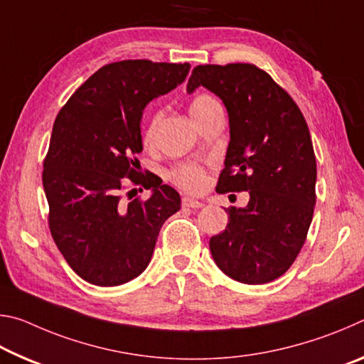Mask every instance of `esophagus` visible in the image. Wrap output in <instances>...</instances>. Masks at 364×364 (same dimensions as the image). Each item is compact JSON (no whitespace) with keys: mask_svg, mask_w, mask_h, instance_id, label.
<instances>
[{"mask_svg":"<svg viewBox=\"0 0 364 364\" xmlns=\"http://www.w3.org/2000/svg\"><path fill=\"white\" fill-rule=\"evenodd\" d=\"M202 202L197 200V199H193V197H183V207H188V208H200Z\"/></svg>","mask_w":364,"mask_h":364,"instance_id":"esophagus-1","label":"esophagus"}]
</instances>
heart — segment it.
I'll list each match as a JSON object with an SVG mask.
<instances>
[{
    "instance_id": "1",
    "label": "heart",
    "mask_w": 364,
    "mask_h": 364,
    "mask_svg": "<svg viewBox=\"0 0 364 364\" xmlns=\"http://www.w3.org/2000/svg\"><path fill=\"white\" fill-rule=\"evenodd\" d=\"M215 102L217 101L207 95L196 96L189 104L191 117L194 119V117L200 115L204 110H207ZM159 120H160V112H156L151 117L149 122H147V127L144 130V143L146 144H152L154 139H156V130H157ZM171 180H173L178 186H181L183 189L191 191V193H196V191H199V189H202V186H204L205 173H204V170L199 167V165L183 164V165H178V167L171 171Z\"/></svg>"
}]
</instances>
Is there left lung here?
Wrapping results in <instances>:
<instances>
[{
    "instance_id": "8db88e82",
    "label": "left lung",
    "mask_w": 364,
    "mask_h": 364,
    "mask_svg": "<svg viewBox=\"0 0 364 364\" xmlns=\"http://www.w3.org/2000/svg\"><path fill=\"white\" fill-rule=\"evenodd\" d=\"M204 86L223 101L230 120L218 193L249 191L230 207L228 226L210 237L217 267L244 284H264L291 268L311 225L316 159L297 104L252 64L197 65L188 95Z\"/></svg>"
}]
</instances>
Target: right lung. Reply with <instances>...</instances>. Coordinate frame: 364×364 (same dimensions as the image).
Wrapping results in <instances>:
<instances>
[{
	"label": "right lung",
	"mask_w": 364,
	"mask_h": 364,
	"mask_svg": "<svg viewBox=\"0 0 364 364\" xmlns=\"http://www.w3.org/2000/svg\"><path fill=\"white\" fill-rule=\"evenodd\" d=\"M191 65L122 60L104 65L70 96L54 122L43 170L49 230L80 278L120 286L149 264L162 225L181 208L176 191L141 176V117L152 100L186 80ZM128 176L150 199L119 200Z\"/></svg>",
	"instance_id": "add662e5"
}]
</instances>
